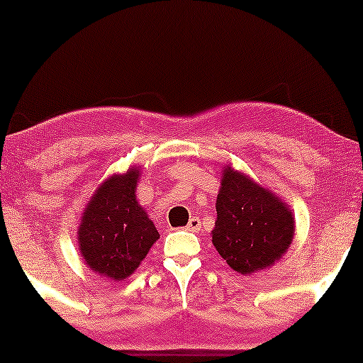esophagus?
<instances>
[{
  "label": "esophagus",
  "instance_id": "1",
  "mask_svg": "<svg viewBox=\"0 0 363 363\" xmlns=\"http://www.w3.org/2000/svg\"><path fill=\"white\" fill-rule=\"evenodd\" d=\"M201 225H202L201 218H199V217H192L191 220H189V223H187L186 230H189V232H199V230H201Z\"/></svg>",
  "mask_w": 363,
  "mask_h": 363
}]
</instances>
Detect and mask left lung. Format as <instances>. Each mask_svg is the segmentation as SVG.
Instances as JSON below:
<instances>
[{"label": "left lung", "instance_id": "left-lung-1", "mask_svg": "<svg viewBox=\"0 0 363 363\" xmlns=\"http://www.w3.org/2000/svg\"><path fill=\"white\" fill-rule=\"evenodd\" d=\"M294 235V217L281 199L225 167L217 196L212 243L242 274L268 268L283 257Z\"/></svg>", "mask_w": 363, "mask_h": 363}]
</instances>
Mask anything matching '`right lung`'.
I'll use <instances>...</instances> for the list:
<instances>
[{
    "instance_id": "obj_1",
    "label": "right lung",
    "mask_w": 363,
    "mask_h": 363,
    "mask_svg": "<svg viewBox=\"0 0 363 363\" xmlns=\"http://www.w3.org/2000/svg\"><path fill=\"white\" fill-rule=\"evenodd\" d=\"M138 176L140 171L130 169L101 184L86 203L79 228L86 267L115 281L128 278L160 238L155 223L136 202Z\"/></svg>"
}]
</instances>
